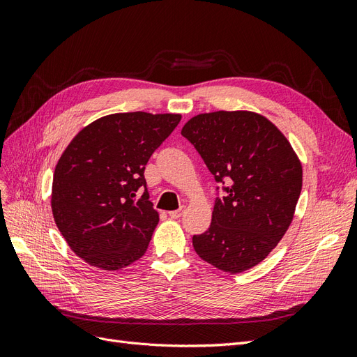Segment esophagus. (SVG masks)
Segmentation results:
<instances>
[{
	"label": "esophagus",
	"mask_w": 357,
	"mask_h": 357,
	"mask_svg": "<svg viewBox=\"0 0 357 357\" xmlns=\"http://www.w3.org/2000/svg\"><path fill=\"white\" fill-rule=\"evenodd\" d=\"M183 213H185V207H181V208L174 210V211H169L168 214H169L171 219H180L181 215H183Z\"/></svg>",
	"instance_id": "esophagus-1"
}]
</instances>
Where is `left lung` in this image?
I'll list each match as a JSON object with an SVG mask.
<instances>
[{"label": "left lung", "mask_w": 357, "mask_h": 357, "mask_svg": "<svg viewBox=\"0 0 357 357\" xmlns=\"http://www.w3.org/2000/svg\"><path fill=\"white\" fill-rule=\"evenodd\" d=\"M181 135L222 186L210 228L193 235L202 261L236 274L262 262L290 226L302 189V167L286 137L252 112L192 117Z\"/></svg>", "instance_id": "1"}]
</instances>
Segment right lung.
<instances>
[{"label":"right lung","mask_w":357,"mask_h":357,"mask_svg":"<svg viewBox=\"0 0 357 357\" xmlns=\"http://www.w3.org/2000/svg\"><path fill=\"white\" fill-rule=\"evenodd\" d=\"M180 114L117 113L73 138L53 174L52 211L71 250L107 271L142 257L159 222L144 169Z\"/></svg>","instance_id":"right-lung-1"}]
</instances>
